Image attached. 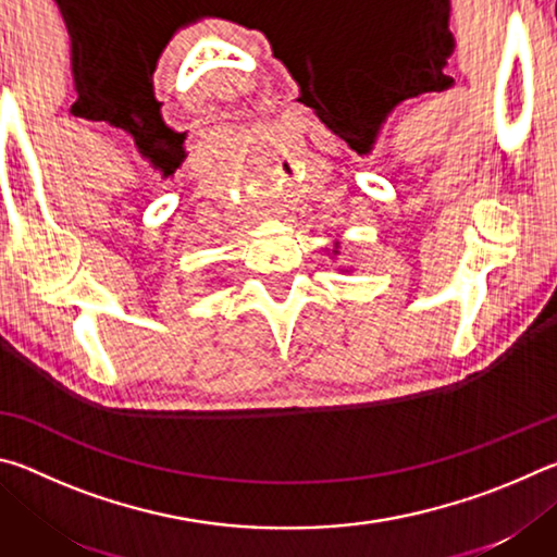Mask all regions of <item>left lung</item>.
<instances>
[{
  "label": "left lung",
  "mask_w": 557,
  "mask_h": 557,
  "mask_svg": "<svg viewBox=\"0 0 557 557\" xmlns=\"http://www.w3.org/2000/svg\"><path fill=\"white\" fill-rule=\"evenodd\" d=\"M338 248H342V245H338V240H336V243H334V250H332L334 256H338Z\"/></svg>",
  "instance_id": "obj_1"
}]
</instances>
